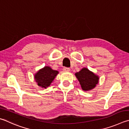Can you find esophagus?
<instances>
[{
	"label": "esophagus",
	"instance_id": "obj_1",
	"mask_svg": "<svg viewBox=\"0 0 129 129\" xmlns=\"http://www.w3.org/2000/svg\"><path fill=\"white\" fill-rule=\"evenodd\" d=\"M63 71L64 72H70L71 71V69L69 68H66V67H64L63 68Z\"/></svg>",
	"mask_w": 129,
	"mask_h": 129
}]
</instances>
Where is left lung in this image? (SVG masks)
I'll return each instance as SVG.
<instances>
[{"mask_svg": "<svg viewBox=\"0 0 129 129\" xmlns=\"http://www.w3.org/2000/svg\"><path fill=\"white\" fill-rule=\"evenodd\" d=\"M75 75L83 91L92 90L99 82V77L86 68H83L79 72L75 73Z\"/></svg>", "mask_w": 129, "mask_h": 129, "instance_id": "left-lung-1", "label": "left lung"}]
</instances>
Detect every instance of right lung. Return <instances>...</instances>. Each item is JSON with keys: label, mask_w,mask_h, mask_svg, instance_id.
<instances>
[{"label": "right lung", "mask_w": 129, "mask_h": 129, "mask_svg": "<svg viewBox=\"0 0 129 129\" xmlns=\"http://www.w3.org/2000/svg\"><path fill=\"white\" fill-rule=\"evenodd\" d=\"M58 72L51 69L50 67H44L34 75V78L38 85L42 88H47L50 86Z\"/></svg>", "instance_id": "right-lung-1"}]
</instances>
